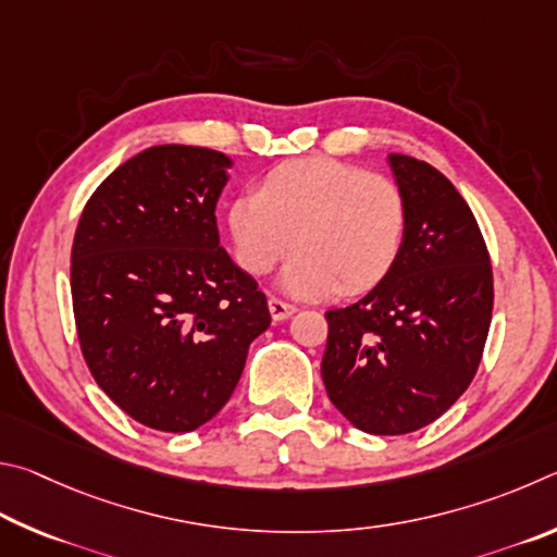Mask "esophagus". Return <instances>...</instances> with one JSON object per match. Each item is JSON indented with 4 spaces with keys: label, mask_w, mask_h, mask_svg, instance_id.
I'll return each mask as SVG.
<instances>
[{
    "label": "esophagus",
    "mask_w": 557,
    "mask_h": 557,
    "mask_svg": "<svg viewBox=\"0 0 557 557\" xmlns=\"http://www.w3.org/2000/svg\"><path fill=\"white\" fill-rule=\"evenodd\" d=\"M269 313L273 320H276V323H284V320H288L296 313V306L284 304V300H278V298H269Z\"/></svg>",
    "instance_id": "34e87169"
}]
</instances>
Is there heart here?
Returning <instances> with one entry per match:
<instances>
[{"label":"heart","instance_id":"heart-1","mask_svg":"<svg viewBox=\"0 0 557 557\" xmlns=\"http://www.w3.org/2000/svg\"><path fill=\"white\" fill-rule=\"evenodd\" d=\"M227 227L242 269L267 273L298 244L278 273L294 298L362 294L394 269L406 234L398 185L362 165L310 156L271 169L261 188L230 202Z\"/></svg>","mask_w":557,"mask_h":557}]
</instances>
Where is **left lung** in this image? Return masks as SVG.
Listing matches in <instances>:
<instances>
[{
	"mask_svg": "<svg viewBox=\"0 0 557 557\" xmlns=\"http://www.w3.org/2000/svg\"><path fill=\"white\" fill-rule=\"evenodd\" d=\"M406 202L394 269L347 308L327 310L323 382L359 431L404 435L470 386L492 323V263L470 205L441 171L386 156Z\"/></svg>",
	"mask_w": 557,
	"mask_h": 557,
	"instance_id": "left-lung-1",
	"label": "left lung"
}]
</instances>
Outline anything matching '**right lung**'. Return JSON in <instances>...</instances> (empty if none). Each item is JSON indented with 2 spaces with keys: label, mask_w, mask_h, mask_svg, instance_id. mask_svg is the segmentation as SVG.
I'll return each mask as SVG.
<instances>
[{
  "label": "right lung",
  "mask_w": 557,
  "mask_h": 557,
  "mask_svg": "<svg viewBox=\"0 0 557 557\" xmlns=\"http://www.w3.org/2000/svg\"><path fill=\"white\" fill-rule=\"evenodd\" d=\"M232 159L151 146L107 175L77 222L71 290L95 382L141 425L190 433L222 411L271 325L267 296L220 247Z\"/></svg>",
  "instance_id": "right-lung-1"
}]
</instances>
